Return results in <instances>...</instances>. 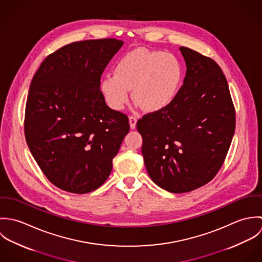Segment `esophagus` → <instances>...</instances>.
<instances>
[{
  "label": "esophagus",
  "instance_id": "34e87169",
  "mask_svg": "<svg viewBox=\"0 0 262 262\" xmlns=\"http://www.w3.org/2000/svg\"><path fill=\"white\" fill-rule=\"evenodd\" d=\"M136 123H137V119H136V117H134V116H130V117H129V124H130V128H131V129H135V127H136Z\"/></svg>",
  "mask_w": 262,
  "mask_h": 262
}]
</instances>
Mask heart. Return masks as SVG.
<instances>
[{
	"mask_svg": "<svg viewBox=\"0 0 262 262\" xmlns=\"http://www.w3.org/2000/svg\"><path fill=\"white\" fill-rule=\"evenodd\" d=\"M184 78V67L171 52L137 48L124 54L106 75L100 90L108 106L121 111L130 99L147 112H157L177 98Z\"/></svg>",
	"mask_w": 262,
	"mask_h": 262,
	"instance_id": "b5f03b06",
	"label": "heart"
}]
</instances>
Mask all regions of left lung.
Masks as SVG:
<instances>
[{
  "label": "left lung",
  "mask_w": 262,
  "mask_h": 262,
  "mask_svg": "<svg viewBox=\"0 0 262 262\" xmlns=\"http://www.w3.org/2000/svg\"><path fill=\"white\" fill-rule=\"evenodd\" d=\"M180 50L187 73L177 98L137 122L150 179L174 193L191 191L214 179L235 131V109L221 68L192 49Z\"/></svg>",
  "instance_id": "left-lung-1"
}]
</instances>
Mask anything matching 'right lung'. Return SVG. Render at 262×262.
<instances>
[{
	"label": "right lung",
	"instance_id": "obj_1",
	"mask_svg": "<svg viewBox=\"0 0 262 262\" xmlns=\"http://www.w3.org/2000/svg\"><path fill=\"white\" fill-rule=\"evenodd\" d=\"M123 43L108 38L68 44L48 55L32 78L25 138L45 177L63 190L101 187L129 132L128 117L110 109L100 91L101 75Z\"/></svg>",
	"mask_w": 262,
	"mask_h": 262
}]
</instances>
